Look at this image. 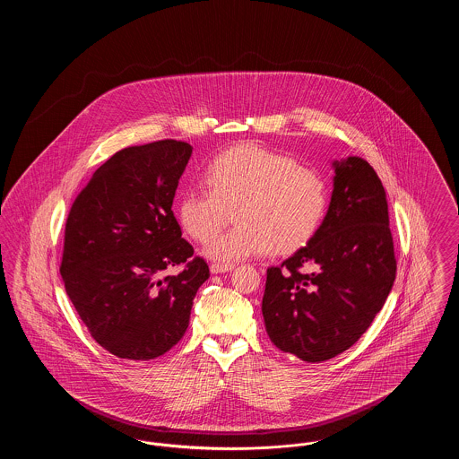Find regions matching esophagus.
I'll use <instances>...</instances> for the list:
<instances>
[{
	"label": "esophagus",
	"mask_w": 459,
	"mask_h": 459,
	"mask_svg": "<svg viewBox=\"0 0 459 459\" xmlns=\"http://www.w3.org/2000/svg\"><path fill=\"white\" fill-rule=\"evenodd\" d=\"M232 268H234L232 263H213V264L210 266L212 273H225V272H230Z\"/></svg>",
	"instance_id": "34e87169"
}]
</instances>
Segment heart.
<instances>
[{
	"mask_svg": "<svg viewBox=\"0 0 459 459\" xmlns=\"http://www.w3.org/2000/svg\"><path fill=\"white\" fill-rule=\"evenodd\" d=\"M204 184L206 189L180 196L177 217L193 239L204 242L235 212L238 225L204 246V255L217 262L234 263L270 249L294 253L315 238L327 213L325 178L258 144L215 156L204 169Z\"/></svg>",
	"mask_w": 459,
	"mask_h": 459,
	"instance_id": "obj_1",
	"label": "heart"
}]
</instances>
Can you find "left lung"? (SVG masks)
Segmentation results:
<instances>
[{"instance_id":"obj_1","label":"left lung","mask_w":459,"mask_h":459,"mask_svg":"<svg viewBox=\"0 0 459 459\" xmlns=\"http://www.w3.org/2000/svg\"><path fill=\"white\" fill-rule=\"evenodd\" d=\"M333 189L315 238L266 270L270 341L307 363L350 350L382 309L395 279L385 189L359 156L332 161Z\"/></svg>"}]
</instances>
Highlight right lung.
Returning a JSON list of instances; mask_svg holds the SVG:
<instances>
[{
	"instance_id": "obj_1",
	"label": "right lung",
	"mask_w": 459,
	"mask_h": 459,
	"mask_svg": "<svg viewBox=\"0 0 459 459\" xmlns=\"http://www.w3.org/2000/svg\"><path fill=\"white\" fill-rule=\"evenodd\" d=\"M191 154L174 139L126 148L92 174L68 213L66 296L94 341L118 358L148 361L172 350L210 277L172 212ZM174 265L183 272L168 276Z\"/></svg>"
}]
</instances>
